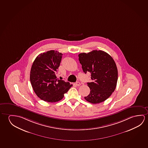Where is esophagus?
<instances>
[{"label":"esophagus","instance_id":"34e87169","mask_svg":"<svg viewBox=\"0 0 148 148\" xmlns=\"http://www.w3.org/2000/svg\"><path fill=\"white\" fill-rule=\"evenodd\" d=\"M75 84H76V86H80L81 85V84H80L79 82H76V83H75Z\"/></svg>","mask_w":148,"mask_h":148}]
</instances>
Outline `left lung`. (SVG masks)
<instances>
[{
  "mask_svg": "<svg viewBox=\"0 0 148 148\" xmlns=\"http://www.w3.org/2000/svg\"><path fill=\"white\" fill-rule=\"evenodd\" d=\"M78 57L84 72L91 73L92 80L87 83L90 92L84 99L93 104L104 101L114 92L117 82L118 71L114 59L101 50L82 53Z\"/></svg>",
  "mask_w": 148,
  "mask_h": 148,
  "instance_id": "obj_1",
  "label": "left lung"
}]
</instances>
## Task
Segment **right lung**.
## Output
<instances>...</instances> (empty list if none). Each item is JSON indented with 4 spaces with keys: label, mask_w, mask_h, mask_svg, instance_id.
<instances>
[{
    "label": "right lung",
    "mask_w": 148,
    "mask_h": 148,
    "mask_svg": "<svg viewBox=\"0 0 148 148\" xmlns=\"http://www.w3.org/2000/svg\"><path fill=\"white\" fill-rule=\"evenodd\" d=\"M62 53L50 50L38 55L30 71V82L34 92L41 100L49 102L62 100L72 84L56 76L62 60Z\"/></svg>",
    "instance_id": "add662e5"
}]
</instances>
